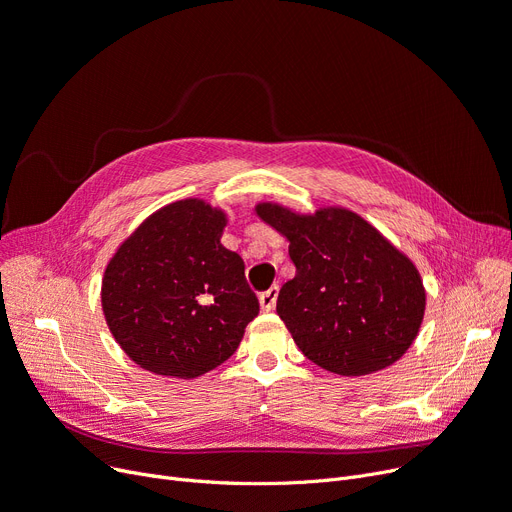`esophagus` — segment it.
Here are the masks:
<instances>
[{"instance_id": "esophagus-1", "label": "esophagus", "mask_w": 512, "mask_h": 512, "mask_svg": "<svg viewBox=\"0 0 512 512\" xmlns=\"http://www.w3.org/2000/svg\"><path fill=\"white\" fill-rule=\"evenodd\" d=\"M277 298H279V287H277V285H273L271 289L262 291L260 298H258V302H260V308H262L264 312L273 310V308H275V304H277Z\"/></svg>"}]
</instances>
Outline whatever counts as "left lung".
Here are the masks:
<instances>
[{
	"mask_svg": "<svg viewBox=\"0 0 512 512\" xmlns=\"http://www.w3.org/2000/svg\"><path fill=\"white\" fill-rule=\"evenodd\" d=\"M254 212L289 241L296 277L281 287L277 314L308 360L360 377L406 354L427 304L415 262L342 206L296 212L258 202Z\"/></svg>",
	"mask_w": 512,
	"mask_h": 512,
	"instance_id": "obj_1",
	"label": "left lung"
}]
</instances>
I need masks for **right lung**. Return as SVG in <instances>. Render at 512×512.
<instances>
[{
	"label": "right lung",
	"instance_id": "1",
	"mask_svg": "<svg viewBox=\"0 0 512 512\" xmlns=\"http://www.w3.org/2000/svg\"><path fill=\"white\" fill-rule=\"evenodd\" d=\"M227 212L200 198L162 206L118 246L102 279L110 333L141 369L196 379L239 346L258 300L221 237Z\"/></svg>",
	"mask_w": 512,
	"mask_h": 512
}]
</instances>
